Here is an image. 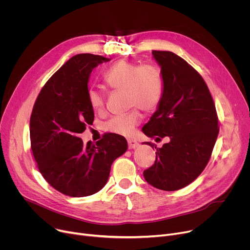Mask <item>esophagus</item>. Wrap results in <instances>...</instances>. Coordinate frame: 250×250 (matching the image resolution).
I'll return each mask as SVG.
<instances>
[{
  "label": "esophagus",
  "instance_id": "34e87169",
  "mask_svg": "<svg viewBox=\"0 0 250 250\" xmlns=\"http://www.w3.org/2000/svg\"><path fill=\"white\" fill-rule=\"evenodd\" d=\"M127 142H128V148L129 149H134V148H136V147L139 146V143L134 139H128Z\"/></svg>",
  "mask_w": 250,
  "mask_h": 250
}]
</instances>
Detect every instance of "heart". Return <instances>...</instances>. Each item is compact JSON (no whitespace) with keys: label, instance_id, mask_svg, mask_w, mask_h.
Segmentation results:
<instances>
[{"label":"heart","instance_id":"heart-1","mask_svg":"<svg viewBox=\"0 0 250 250\" xmlns=\"http://www.w3.org/2000/svg\"><path fill=\"white\" fill-rule=\"evenodd\" d=\"M103 80L109 88L126 92L129 107L136 106L126 114L110 118L104 124L106 131L129 137L142 120V115L137 107L150 113L158 107L162 99L164 82L161 71L150 63L139 65L132 61L120 60L105 71ZM88 100L94 111L104 110L106 99L101 91L91 88Z\"/></svg>","mask_w":250,"mask_h":250}]
</instances>
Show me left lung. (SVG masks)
<instances>
[{"instance_id": "obj_1", "label": "left lung", "mask_w": 250, "mask_h": 250, "mask_svg": "<svg viewBox=\"0 0 250 250\" xmlns=\"http://www.w3.org/2000/svg\"><path fill=\"white\" fill-rule=\"evenodd\" d=\"M152 54L161 67L164 90L142 131L156 141L168 137L169 142L155 147L156 160L143 175L155 188L175 191L193 182L206 167L218 136V118L212 96L193 67L169 51Z\"/></svg>"}]
</instances>
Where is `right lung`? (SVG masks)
I'll list each match as a JSON object with an SVG mask.
<instances>
[{
    "label": "right lung",
    "mask_w": 250,
    "mask_h": 250,
    "mask_svg": "<svg viewBox=\"0 0 250 250\" xmlns=\"http://www.w3.org/2000/svg\"><path fill=\"white\" fill-rule=\"evenodd\" d=\"M110 59L79 54L68 60L42 88L30 119L34 158L45 180L72 197L92 195L108 181L113 161L127 150L126 139L108 133L93 144L79 137L94 121L88 100L92 70Z\"/></svg>",
    "instance_id": "right-lung-1"
}]
</instances>
